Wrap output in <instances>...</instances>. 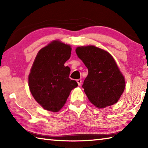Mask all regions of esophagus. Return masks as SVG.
I'll return each instance as SVG.
<instances>
[{
  "mask_svg": "<svg viewBox=\"0 0 148 148\" xmlns=\"http://www.w3.org/2000/svg\"><path fill=\"white\" fill-rule=\"evenodd\" d=\"M77 84H78V86H81V84H82V80L80 79H77Z\"/></svg>",
  "mask_w": 148,
  "mask_h": 148,
  "instance_id": "1",
  "label": "esophagus"
}]
</instances>
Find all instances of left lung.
Returning <instances> with one entry per match:
<instances>
[{
    "instance_id": "8db88e82",
    "label": "left lung",
    "mask_w": 148,
    "mask_h": 148,
    "mask_svg": "<svg viewBox=\"0 0 148 148\" xmlns=\"http://www.w3.org/2000/svg\"><path fill=\"white\" fill-rule=\"evenodd\" d=\"M76 52L88 69L82 87L89 101L99 108L116 103L124 91L125 82L113 57L94 46L77 47Z\"/></svg>"
}]
</instances>
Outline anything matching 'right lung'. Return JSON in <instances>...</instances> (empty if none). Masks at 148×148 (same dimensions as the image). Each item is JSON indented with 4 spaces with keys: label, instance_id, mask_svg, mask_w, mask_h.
I'll return each instance as SVG.
<instances>
[{
    "label": "right lung",
    "instance_id": "right-lung-1",
    "mask_svg": "<svg viewBox=\"0 0 148 148\" xmlns=\"http://www.w3.org/2000/svg\"><path fill=\"white\" fill-rule=\"evenodd\" d=\"M70 45L55 40L38 51L29 75V86L34 99L45 110L57 112L77 86L69 78L71 69L64 63L71 57Z\"/></svg>",
    "mask_w": 148,
    "mask_h": 148
}]
</instances>
